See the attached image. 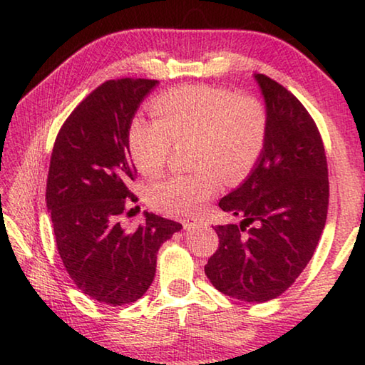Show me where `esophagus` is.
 I'll list each match as a JSON object with an SVG mask.
<instances>
[{"label":"esophagus","instance_id":"esophagus-1","mask_svg":"<svg viewBox=\"0 0 365 365\" xmlns=\"http://www.w3.org/2000/svg\"><path fill=\"white\" fill-rule=\"evenodd\" d=\"M182 224H183L185 229H190V227H193V225L205 224V219H201L198 216H190V217H185L183 221H182Z\"/></svg>","mask_w":365,"mask_h":365}]
</instances>
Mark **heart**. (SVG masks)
<instances>
[{"label": "heart", "mask_w": 365, "mask_h": 365, "mask_svg": "<svg viewBox=\"0 0 365 365\" xmlns=\"http://www.w3.org/2000/svg\"><path fill=\"white\" fill-rule=\"evenodd\" d=\"M157 118L131 121L128 143L138 169L159 172L173 143L192 141L193 172L151 183L148 200L167 214H192L227 182L245 177L262 154L266 115L257 101L210 86H182L154 102Z\"/></svg>", "instance_id": "heart-1"}]
</instances>
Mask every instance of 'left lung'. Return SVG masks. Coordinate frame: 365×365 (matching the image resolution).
<instances>
[{
    "mask_svg": "<svg viewBox=\"0 0 365 365\" xmlns=\"http://www.w3.org/2000/svg\"><path fill=\"white\" fill-rule=\"evenodd\" d=\"M266 103L262 154L245 182L219 201L239 222L216 225L205 264L212 286L245 302L291 287L310 262L328 214V165L314 118L284 86L255 74Z\"/></svg>",
    "mask_w": 365,
    "mask_h": 365,
    "instance_id": "8db88e82",
    "label": "left lung"
}]
</instances>
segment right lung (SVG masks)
I'll use <instances>...</instances> for the list:
<instances>
[{
	"mask_svg": "<svg viewBox=\"0 0 365 365\" xmlns=\"http://www.w3.org/2000/svg\"><path fill=\"white\" fill-rule=\"evenodd\" d=\"M158 83L106 81L73 110L51 151L45 198L58 253L78 289L112 307L143 297L160 245L182 229L153 212L133 230L120 225L126 207L138 201L130 190L136 178L130 126Z\"/></svg>",
	"mask_w": 365,
	"mask_h": 365,
	"instance_id": "1",
	"label": "right lung"
}]
</instances>
